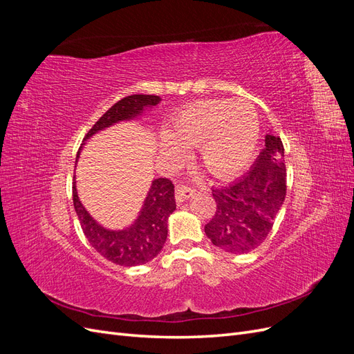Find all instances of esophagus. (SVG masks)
Listing matches in <instances>:
<instances>
[{"label": "esophagus", "instance_id": "esophagus-1", "mask_svg": "<svg viewBox=\"0 0 354 354\" xmlns=\"http://www.w3.org/2000/svg\"><path fill=\"white\" fill-rule=\"evenodd\" d=\"M194 194H195L194 187H190L187 185H180L176 189V199H177V202H183V201L189 199Z\"/></svg>", "mask_w": 354, "mask_h": 354}]
</instances>
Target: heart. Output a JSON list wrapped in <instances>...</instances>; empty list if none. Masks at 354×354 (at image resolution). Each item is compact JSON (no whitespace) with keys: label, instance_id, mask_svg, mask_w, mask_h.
Instances as JSON below:
<instances>
[{"label":"heart","instance_id":"b5f03b06","mask_svg":"<svg viewBox=\"0 0 354 354\" xmlns=\"http://www.w3.org/2000/svg\"><path fill=\"white\" fill-rule=\"evenodd\" d=\"M260 137L254 106L243 100H203L187 106L164 134V152L181 158L186 149L199 147V159L212 176L236 174L252 158Z\"/></svg>","mask_w":354,"mask_h":354}]
</instances>
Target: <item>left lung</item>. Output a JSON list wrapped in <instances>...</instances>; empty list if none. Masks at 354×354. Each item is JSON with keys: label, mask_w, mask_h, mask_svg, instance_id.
<instances>
[{"label": "left lung", "mask_w": 354, "mask_h": 354, "mask_svg": "<svg viewBox=\"0 0 354 354\" xmlns=\"http://www.w3.org/2000/svg\"><path fill=\"white\" fill-rule=\"evenodd\" d=\"M259 158L241 178L212 187L217 209L205 233L212 245L233 254H245L260 246L273 227L286 195L283 145L267 134Z\"/></svg>", "instance_id": "1"}]
</instances>
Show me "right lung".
Returning <instances> with one entry per match:
<instances>
[{"label":"right lung","instance_id":"1","mask_svg":"<svg viewBox=\"0 0 354 354\" xmlns=\"http://www.w3.org/2000/svg\"><path fill=\"white\" fill-rule=\"evenodd\" d=\"M160 102L158 95L133 94L116 102L109 111H106L100 120L95 122L91 130L84 137V142L91 136L99 133L116 122L130 121L142 115L145 109L152 108ZM77 153V160L80 158ZM73 207L80 218L82 232L93 248L106 260L124 267L146 264L153 260L164 248L168 234V217L176 209L174 185L168 178H155L147 192L142 209L131 226L122 230H109L95 221L88 211L81 203L77 185L72 186Z\"/></svg>","mask_w":354,"mask_h":354}]
</instances>
